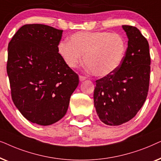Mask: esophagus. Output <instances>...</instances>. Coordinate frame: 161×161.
Returning a JSON list of instances; mask_svg holds the SVG:
<instances>
[{
  "label": "esophagus",
  "mask_w": 161,
  "mask_h": 161,
  "mask_svg": "<svg viewBox=\"0 0 161 161\" xmlns=\"http://www.w3.org/2000/svg\"><path fill=\"white\" fill-rule=\"evenodd\" d=\"M86 79V78L84 76H82V75H80L79 76V80H80V82H82V81H84Z\"/></svg>",
  "instance_id": "34e87169"
}]
</instances>
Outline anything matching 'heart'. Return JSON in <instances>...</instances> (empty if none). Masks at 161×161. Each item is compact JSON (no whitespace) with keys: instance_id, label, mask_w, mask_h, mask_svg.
Returning <instances> with one entry per match:
<instances>
[{"instance_id":"b5f03b06","label":"heart","mask_w":161,"mask_h":161,"mask_svg":"<svg viewBox=\"0 0 161 161\" xmlns=\"http://www.w3.org/2000/svg\"><path fill=\"white\" fill-rule=\"evenodd\" d=\"M58 53L70 68L76 67L82 61L94 75L105 77L121 67L127 52V43L119 34L108 31L75 33L69 41H61Z\"/></svg>"}]
</instances>
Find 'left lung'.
I'll use <instances>...</instances> for the list:
<instances>
[{
	"label": "left lung",
	"mask_w": 161,
	"mask_h": 161,
	"mask_svg": "<svg viewBox=\"0 0 161 161\" xmlns=\"http://www.w3.org/2000/svg\"><path fill=\"white\" fill-rule=\"evenodd\" d=\"M128 39L125 59L114 73L96 80L94 108L101 122L117 126L135 116L146 100L150 74L149 43L137 28L122 25Z\"/></svg>",
	"instance_id": "1"
}]
</instances>
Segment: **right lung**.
I'll list each match as a JSON object with an SVG mask.
<instances>
[{"mask_svg": "<svg viewBox=\"0 0 161 161\" xmlns=\"http://www.w3.org/2000/svg\"><path fill=\"white\" fill-rule=\"evenodd\" d=\"M62 30L28 24L17 31L8 46L7 74L12 98L31 122L47 126L67 113L78 76L58 53Z\"/></svg>", "mask_w": 161, "mask_h": 161, "instance_id": "obj_1", "label": "right lung"}]
</instances>
